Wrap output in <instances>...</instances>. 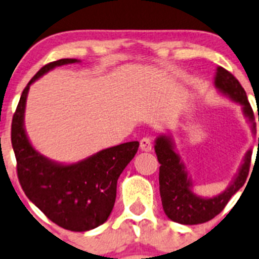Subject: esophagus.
Masks as SVG:
<instances>
[{"mask_svg": "<svg viewBox=\"0 0 259 259\" xmlns=\"http://www.w3.org/2000/svg\"><path fill=\"white\" fill-rule=\"evenodd\" d=\"M140 149H142L143 151H151V149H153V143H151V140L149 139V138H143V139L140 140Z\"/></svg>", "mask_w": 259, "mask_h": 259, "instance_id": "esophagus-1", "label": "esophagus"}]
</instances>
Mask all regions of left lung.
Returning <instances> with one entry per match:
<instances>
[{"label":"left lung","mask_w":259,"mask_h":259,"mask_svg":"<svg viewBox=\"0 0 259 259\" xmlns=\"http://www.w3.org/2000/svg\"><path fill=\"white\" fill-rule=\"evenodd\" d=\"M214 86L222 95L241 105L242 113L249 124L250 132L255 135L257 130H255L254 115L248 103L247 94L239 81L226 69L218 66L214 76ZM154 149L160 163L159 189H160L164 213L170 221L180 224L193 226V224L205 223L218 215L224 209L229 199L244 185L249 173L252 149L245 153L238 171L223 192L214 197H202L194 192V182L192 177L188 176L185 164L183 163L177 151L173 138L168 134L159 135L155 139Z\"/></svg>","instance_id":"left-lung-1"}]
</instances>
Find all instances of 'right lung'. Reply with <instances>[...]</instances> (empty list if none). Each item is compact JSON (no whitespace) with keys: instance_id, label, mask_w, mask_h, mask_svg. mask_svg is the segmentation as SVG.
<instances>
[{"instance_id":"1","label":"right lung","mask_w":259,"mask_h":259,"mask_svg":"<svg viewBox=\"0 0 259 259\" xmlns=\"http://www.w3.org/2000/svg\"><path fill=\"white\" fill-rule=\"evenodd\" d=\"M77 59L50 62L30 80L12 119L11 143L17 176L26 197L50 221L72 232H86L108 221L116 198V183L132 161L139 142L103 149L76 163L65 164L38 153L25 129V109L30 86L55 67L79 64Z\"/></svg>"}]
</instances>
